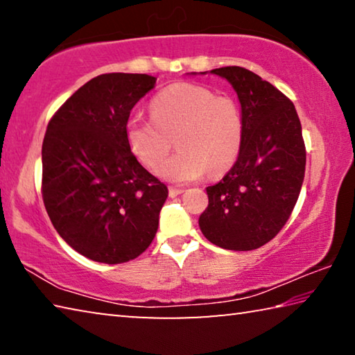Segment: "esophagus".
<instances>
[{
	"mask_svg": "<svg viewBox=\"0 0 355 355\" xmlns=\"http://www.w3.org/2000/svg\"><path fill=\"white\" fill-rule=\"evenodd\" d=\"M183 191L184 189H182V188H173V186H171V188H169V196L171 197H177V196L182 194Z\"/></svg>",
	"mask_w": 355,
	"mask_h": 355,
	"instance_id": "1",
	"label": "esophagus"
}]
</instances>
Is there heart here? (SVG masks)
Returning <instances> with one entry per match:
<instances>
[{
    "label": "heart",
    "instance_id": "b5f03b06",
    "mask_svg": "<svg viewBox=\"0 0 355 355\" xmlns=\"http://www.w3.org/2000/svg\"><path fill=\"white\" fill-rule=\"evenodd\" d=\"M172 139L178 152L161 166L164 178L186 183L207 171L209 175H220L241 152V107L228 95H216L200 84H171L150 101V119H128L125 139L137 161L156 171Z\"/></svg>",
    "mask_w": 355,
    "mask_h": 355
}]
</instances>
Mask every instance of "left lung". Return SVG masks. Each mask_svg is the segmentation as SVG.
<instances>
[{
  "mask_svg": "<svg viewBox=\"0 0 355 355\" xmlns=\"http://www.w3.org/2000/svg\"><path fill=\"white\" fill-rule=\"evenodd\" d=\"M232 84L241 103L244 141L236 163L208 186L200 230L228 250L258 249L290 219L302 188L307 152L293 101L244 67L211 70Z\"/></svg>",
  "mask_w": 355,
  "mask_h": 355,
  "instance_id": "8db88e82",
  "label": "left lung"
}]
</instances>
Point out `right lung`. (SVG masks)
I'll use <instances>...</instances> for the list:
<instances>
[{
  "label": "right lung",
  "mask_w": 355,
  "mask_h": 355,
  "mask_svg": "<svg viewBox=\"0 0 355 355\" xmlns=\"http://www.w3.org/2000/svg\"><path fill=\"white\" fill-rule=\"evenodd\" d=\"M146 73H103L53 114L42 144V199L56 232L81 255L117 264L153 241L167 186L125 139L133 106L155 86Z\"/></svg>",
  "instance_id": "1"
}]
</instances>
